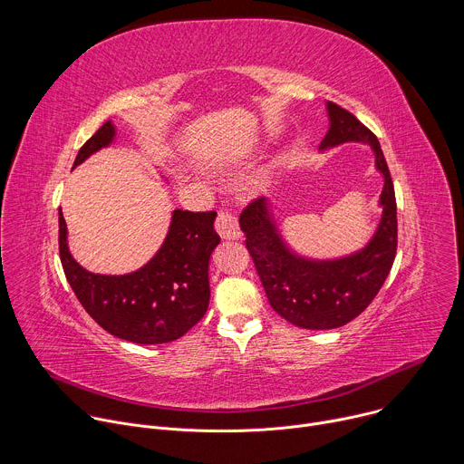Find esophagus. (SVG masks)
Wrapping results in <instances>:
<instances>
[{"label":"esophagus","instance_id":"34e87169","mask_svg":"<svg viewBox=\"0 0 464 464\" xmlns=\"http://www.w3.org/2000/svg\"><path fill=\"white\" fill-rule=\"evenodd\" d=\"M217 231L226 240H237L240 237V227L237 217L227 211H220L217 217Z\"/></svg>","mask_w":464,"mask_h":464}]
</instances>
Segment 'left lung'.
<instances>
[{"instance_id":"obj_1","label":"left lung","mask_w":464,"mask_h":464,"mask_svg":"<svg viewBox=\"0 0 464 464\" xmlns=\"http://www.w3.org/2000/svg\"><path fill=\"white\" fill-rule=\"evenodd\" d=\"M326 111L330 126L319 150L365 143L383 178L382 217L371 240L351 255L317 260L297 255L285 242L266 198H256L240 215L246 247L272 308L292 324L310 330L338 328L358 317L380 292L396 255V200L380 143L342 106L326 102Z\"/></svg>"}]
</instances>
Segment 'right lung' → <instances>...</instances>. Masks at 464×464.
<instances>
[{"instance_id": "add662e5", "label": "right lung", "mask_w": 464, "mask_h": 464, "mask_svg": "<svg viewBox=\"0 0 464 464\" xmlns=\"http://www.w3.org/2000/svg\"><path fill=\"white\" fill-rule=\"evenodd\" d=\"M115 126L106 121L82 145L75 167L111 145ZM215 211L176 209L158 253L143 268L124 276L92 274L73 258L68 227L58 209V247L62 268L86 312L111 336L158 345L181 338L209 306V258L220 244Z\"/></svg>"}]
</instances>
